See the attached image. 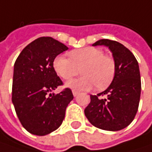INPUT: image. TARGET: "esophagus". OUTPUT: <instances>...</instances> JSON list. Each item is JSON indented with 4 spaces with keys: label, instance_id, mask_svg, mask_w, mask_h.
<instances>
[{
    "label": "esophagus",
    "instance_id": "esophagus-1",
    "mask_svg": "<svg viewBox=\"0 0 152 152\" xmlns=\"http://www.w3.org/2000/svg\"><path fill=\"white\" fill-rule=\"evenodd\" d=\"M72 93H73V95H74L75 97H76V96H77V95L79 94V92H77V91H75V90H73V91H72Z\"/></svg>",
    "mask_w": 152,
    "mask_h": 152
}]
</instances>
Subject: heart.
Segmentation results:
<instances>
[{
	"instance_id": "1",
	"label": "heart",
	"mask_w": 152,
	"mask_h": 152,
	"mask_svg": "<svg viewBox=\"0 0 152 152\" xmlns=\"http://www.w3.org/2000/svg\"><path fill=\"white\" fill-rule=\"evenodd\" d=\"M83 76L65 83L73 90H89L94 86L103 89L111 83L115 74V63L112 57L104 55L99 48L88 46L69 52V58L58 56L53 61V68L63 79L76 76L80 68Z\"/></svg>"
}]
</instances>
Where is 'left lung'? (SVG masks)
<instances>
[{
  "label": "left lung",
  "mask_w": 152,
  "mask_h": 152,
  "mask_svg": "<svg viewBox=\"0 0 152 152\" xmlns=\"http://www.w3.org/2000/svg\"><path fill=\"white\" fill-rule=\"evenodd\" d=\"M96 45H105L111 50L115 74L106 90L90 95L85 116L97 128L120 131L129 126L138 111L141 93L138 63L129 50L117 41L100 39L93 44Z\"/></svg>",
  "instance_id": "8db88e82"
}]
</instances>
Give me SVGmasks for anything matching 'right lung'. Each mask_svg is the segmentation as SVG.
<instances>
[{"mask_svg": "<svg viewBox=\"0 0 152 152\" xmlns=\"http://www.w3.org/2000/svg\"><path fill=\"white\" fill-rule=\"evenodd\" d=\"M68 49L50 37H41L26 45L15 61L12 102L23 127L31 134L45 136L58 129L74 98L68 88L51 93L63 85L53 61Z\"/></svg>", "mask_w": 152, "mask_h": 152, "instance_id": "add662e5", "label": "right lung"}]
</instances>
